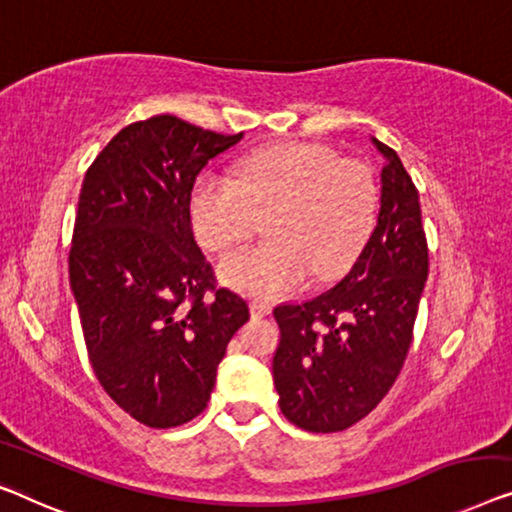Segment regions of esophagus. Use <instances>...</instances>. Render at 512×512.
<instances>
[{"instance_id": "obj_1", "label": "esophagus", "mask_w": 512, "mask_h": 512, "mask_svg": "<svg viewBox=\"0 0 512 512\" xmlns=\"http://www.w3.org/2000/svg\"><path fill=\"white\" fill-rule=\"evenodd\" d=\"M249 309H251V314L254 316H268L270 311H272V307L268 305V302H263V300H251V305H249Z\"/></svg>"}]
</instances>
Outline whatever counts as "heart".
<instances>
[{
    "label": "heart",
    "mask_w": 512,
    "mask_h": 512,
    "mask_svg": "<svg viewBox=\"0 0 512 512\" xmlns=\"http://www.w3.org/2000/svg\"><path fill=\"white\" fill-rule=\"evenodd\" d=\"M379 191L360 164L339 161L323 145L288 143L249 154L238 182L198 177L189 196L196 240L226 251L249 238L256 217L268 221L272 242L240 249L219 263L228 286L256 298H284L316 279L342 277L365 249L376 224Z\"/></svg>",
    "instance_id": "1"
}]
</instances>
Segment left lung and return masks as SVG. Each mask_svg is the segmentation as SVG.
<instances>
[{"label":"left lung","instance_id":"8db88e82","mask_svg":"<svg viewBox=\"0 0 512 512\" xmlns=\"http://www.w3.org/2000/svg\"><path fill=\"white\" fill-rule=\"evenodd\" d=\"M372 143L385 159L381 210L358 261L330 291L274 307L279 409L307 432H342L388 395L409 353L427 281L418 189L397 152Z\"/></svg>","mask_w":512,"mask_h":512}]
</instances>
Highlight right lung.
Masks as SVG:
<instances>
[{
  "mask_svg": "<svg viewBox=\"0 0 512 512\" xmlns=\"http://www.w3.org/2000/svg\"><path fill=\"white\" fill-rule=\"evenodd\" d=\"M240 140L157 115L124 127L85 173L71 291L96 379L147 427L203 413L249 321L247 300L214 284L189 221L196 175Z\"/></svg>",
  "mask_w": 512,
  "mask_h": 512,
  "instance_id": "add662e5",
  "label": "right lung"
}]
</instances>
